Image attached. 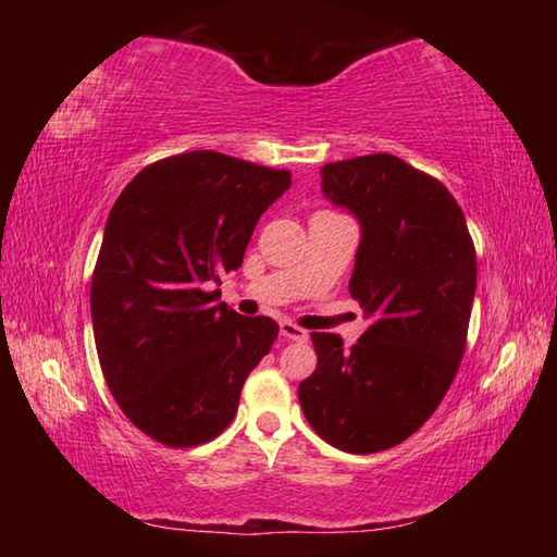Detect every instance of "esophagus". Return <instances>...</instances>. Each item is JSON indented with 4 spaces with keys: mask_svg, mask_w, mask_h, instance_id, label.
<instances>
[{
    "mask_svg": "<svg viewBox=\"0 0 557 557\" xmlns=\"http://www.w3.org/2000/svg\"><path fill=\"white\" fill-rule=\"evenodd\" d=\"M280 334L285 336V338H289V342H307V338H309V334L305 332V329L297 326V324H292V322H280Z\"/></svg>",
    "mask_w": 557,
    "mask_h": 557,
    "instance_id": "1",
    "label": "esophagus"
}]
</instances>
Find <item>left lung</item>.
<instances>
[{
  "instance_id": "obj_1",
  "label": "left lung",
  "mask_w": 557,
  "mask_h": 557,
  "mask_svg": "<svg viewBox=\"0 0 557 557\" xmlns=\"http://www.w3.org/2000/svg\"><path fill=\"white\" fill-rule=\"evenodd\" d=\"M322 194L361 228L348 292L369 329L351 348L314 332L317 371L297 395L319 437L373 455L425 425L455 381L476 292L474 243L455 196L393 154L322 166Z\"/></svg>"
}]
</instances>
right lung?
Masks as SVG:
<instances>
[{
    "instance_id": "add662e5",
    "label": "right lung",
    "mask_w": 557,
    "mask_h": 557,
    "mask_svg": "<svg viewBox=\"0 0 557 557\" xmlns=\"http://www.w3.org/2000/svg\"><path fill=\"white\" fill-rule=\"evenodd\" d=\"M287 188L289 172L203 149L149 164L112 206L90 287L98 358L122 412L162 445L221 435L275 344V319L213 305L206 289L240 268Z\"/></svg>"
}]
</instances>
